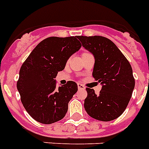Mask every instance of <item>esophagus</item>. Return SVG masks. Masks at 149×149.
Returning a JSON list of instances; mask_svg holds the SVG:
<instances>
[{
  "label": "esophagus",
  "mask_w": 149,
  "mask_h": 149,
  "mask_svg": "<svg viewBox=\"0 0 149 149\" xmlns=\"http://www.w3.org/2000/svg\"><path fill=\"white\" fill-rule=\"evenodd\" d=\"M77 86H78V88L79 90H85V89H86V87H85L83 85L80 84V83H78V84H77Z\"/></svg>",
  "instance_id": "esophagus-1"
}]
</instances>
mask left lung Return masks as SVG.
<instances>
[{"mask_svg": "<svg viewBox=\"0 0 149 149\" xmlns=\"http://www.w3.org/2000/svg\"><path fill=\"white\" fill-rule=\"evenodd\" d=\"M95 57L92 76L102 85L98 95L86 88L84 107L90 117L101 121L119 117L126 110L135 87L131 65L112 41L102 36H78Z\"/></svg>", "mask_w": 149, "mask_h": 149, "instance_id": "left-lung-1", "label": "left lung"}]
</instances>
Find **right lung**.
Returning <instances> with one entry per match:
<instances>
[{
	"label": "right lung",
	"mask_w": 149,
	"mask_h": 149,
	"mask_svg": "<svg viewBox=\"0 0 149 149\" xmlns=\"http://www.w3.org/2000/svg\"><path fill=\"white\" fill-rule=\"evenodd\" d=\"M81 46L76 36L49 37L40 42L22 63L17 87L22 105L36 121L51 124L65 117L78 86L68 81L57 88L54 79Z\"/></svg>",
	"instance_id": "1"
}]
</instances>
